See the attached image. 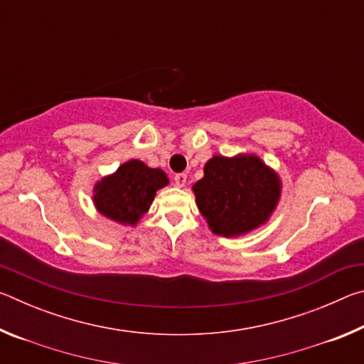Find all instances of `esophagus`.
Returning a JSON list of instances; mask_svg holds the SVG:
<instances>
[{"instance_id": "34e87169", "label": "esophagus", "mask_w": 364, "mask_h": 364, "mask_svg": "<svg viewBox=\"0 0 364 364\" xmlns=\"http://www.w3.org/2000/svg\"><path fill=\"white\" fill-rule=\"evenodd\" d=\"M173 180H175V184H176L178 188H183L184 184H186V181H188V176H186V173H176L173 176Z\"/></svg>"}]
</instances>
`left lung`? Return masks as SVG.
Here are the masks:
<instances>
[{
    "mask_svg": "<svg viewBox=\"0 0 364 364\" xmlns=\"http://www.w3.org/2000/svg\"><path fill=\"white\" fill-rule=\"evenodd\" d=\"M193 191L210 230L231 237L255 230L279 200L278 175L255 156L212 157Z\"/></svg>",
    "mask_w": 364,
    "mask_h": 364,
    "instance_id": "obj_1",
    "label": "left lung"
}]
</instances>
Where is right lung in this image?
I'll return each instance as SVG.
<instances>
[{
  "label": "right lung",
  "instance_id": "right-lung-1",
  "mask_svg": "<svg viewBox=\"0 0 364 364\" xmlns=\"http://www.w3.org/2000/svg\"><path fill=\"white\" fill-rule=\"evenodd\" d=\"M165 184L168 178L162 170L130 160L96 184L95 205L104 217L133 226L151 207L156 191Z\"/></svg>",
  "mask_w": 364,
  "mask_h": 364
}]
</instances>
